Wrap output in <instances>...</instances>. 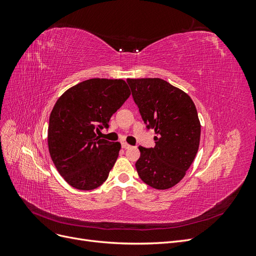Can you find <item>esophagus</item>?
Instances as JSON below:
<instances>
[{"mask_svg": "<svg viewBox=\"0 0 256 256\" xmlns=\"http://www.w3.org/2000/svg\"><path fill=\"white\" fill-rule=\"evenodd\" d=\"M122 148L127 150V148H129V147H131V146L128 143H126V142H122Z\"/></svg>", "mask_w": 256, "mask_h": 256, "instance_id": "34e87169", "label": "esophagus"}]
</instances>
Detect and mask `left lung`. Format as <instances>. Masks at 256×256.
Instances as JSON below:
<instances>
[{"label":"left lung","instance_id":"1","mask_svg":"<svg viewBox=\"0 0 256 256\" xmlns=\"http://www.w3.org/2000/svg\"><path fill=\"white\" fill-rule=\"evenodd\" d=\"M127 83L146 128L157 134L154 147L138 146V174L154 189L171 188L196 156L200 136L196 108L184 92L162 79H128Z\"/></svg>","mask_w":256,"mask_h":256}]
</instances>
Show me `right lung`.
Wrapping results in <instances>:
<instances>
[{"instance_id":"1","label":"right lung","mask_w":256,"mask_h":256,"mask_svg":"<svg viewBox=\"0 0 256 256\" xmlns=\"http://www.w3.org/2000/svg\"><path fill=\"white\" fill-rule=\"evenodd\" d=\"M120 79H90L67 90L54 106L48 127L50 156L60 176L79 190H92L106 180L120 143L96 136L109 128L111 116L129 98Z\"/></svg>"}]
</instances>
